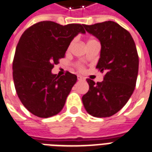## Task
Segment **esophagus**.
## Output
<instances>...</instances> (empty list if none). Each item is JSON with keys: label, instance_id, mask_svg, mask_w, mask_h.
Instances as JSON below:
<instances>
[{"label": "esophagus", "instance_id": "1", "mask_svg": "<svg viewBox=\"0 0 152 152\" xmlns=\"http://www.w3.org/2000/svg\"><path fill=\"white\" fill-rule=\"evenodd\" d=\"M77 79L79 80H85L82 76H77Z\"/></svg>", "mask_w": 152, "mask_h": 152}]
</instances>
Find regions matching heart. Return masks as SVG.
Listing matches in <instances>:
<instances>
[{
    "label": "heart",
    "mask_w": 152,
    "mask_h": 152,
    "mask_svg": "<svg viewBox=\"0 0 152 152\" xmlns=\"http://www.w3.org/2000/svg\"><path fill=\"white\" fill-rule=\"evenodd\" d=\"M94 42H97V41H96V40H94V39H90V40L88 41L87 44H89V43H94ZM72 43H73V41L72 42V43H70V45H69V47H68L69 49L71 48V47H72ZM77 68L79 69L80 71H83L84 70V67L82 66V65H80V64H78V65H77Z\"/></svg>",
    "instance_id": "obj_1"
}]
</instances>
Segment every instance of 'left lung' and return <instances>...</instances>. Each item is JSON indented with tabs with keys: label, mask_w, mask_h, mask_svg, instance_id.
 <instances>
[{
	"label": "left lung",
	"mask_w": 152,
	"mask_h": 152,
	"mask_svg": "<svg viewBox=\"0 0 152 152\" xmlns=\"http://www.w3.org/2000/svg\"><path fill=\"white\" fill-rule=\"evenodd\" d=\"M84 27L101 43L96 68L105 73L102 82L86 80L90 89L82 97L84 107L92 116L110 117L127 104L134 91L139 66L137 48L130 33L116 22Z\"/></svg>",
	"instance_id": "left-lung-1"
}]
</instances>
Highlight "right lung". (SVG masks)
<instances>
[{"label":"right lung","mask_w":152,"mask_h":152,"mask_svg":"<svg viewBox=\"0 0 152 152\" xmlns=\"http://www.w3.org/2000/svg\"><path fill=\"white\" fill-rule=\"evenodd\" d=\"M85 24L66 25L53 21L33 24L21 35L13 60V80L18 97L34 115L49 118L64 107L77 76L52 73L55 64L64 58L70 43Z\"/></svg>","instance_id":"1"}]
</instances>
